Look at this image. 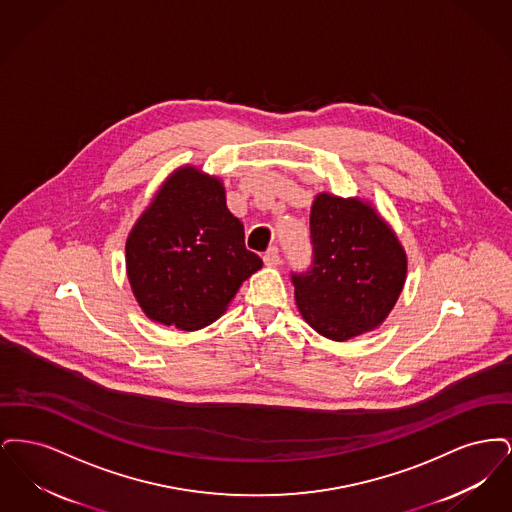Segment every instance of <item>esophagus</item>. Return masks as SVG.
<instances>
[{
	"label": "esophagus",
	"mask_w": 512,
	"mask_h": 512,
	"mask_svg": "<svg viewBox=\"0 0 512 512\" xmlns=\"http://www.w3.org/2000/svg\"><path fill=\"white\" fill-rule=\"evenodd\" d=\"M263 261H265L267 267H278V265H280V253H278V249H276V247H270L267 253L263 255Z\"/></svg>",
	"instance_id": "esophagus-1"
}]
</instances>
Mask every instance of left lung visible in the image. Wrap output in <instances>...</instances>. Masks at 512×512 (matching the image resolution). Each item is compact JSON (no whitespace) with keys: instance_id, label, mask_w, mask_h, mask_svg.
I'll use <instances>...</instances> for the list:
<instances>
[{"instance_id":"left-lung-1","label":"left lung","mask_w":512,"mask_h":512,"mask_svg":"<svg viewBox=\"0 0 512 512\" xmlns=\"http://www.w3.org/2000/svg\"><path fill=\"white\" fill-rule=\"evenodd\" d=\"M311 238L313 268L292 276L303 320L332 341L380 328L407 280V253L388 220L361 197L320 192Z\"/></svg>"}]
</instances>
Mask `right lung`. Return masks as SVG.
<instances>
[{"instance_id":"obj_1","label":"right lung","mask_w":512,"mask_h":512,"mask_svg":"<svg viewBox=\"0 0 512 512\" xmlns=\"http://www.w3.org/2000/svg\"><path fill=\"white\" fill-rule=\"evenodd\" d=\"M126 276L149 320L194 332L222 317L263 261L245 249L244 224L222 180L172 171L126 238Z\"/></svg>"}]
</instances>
